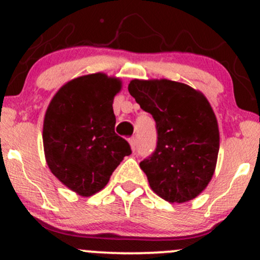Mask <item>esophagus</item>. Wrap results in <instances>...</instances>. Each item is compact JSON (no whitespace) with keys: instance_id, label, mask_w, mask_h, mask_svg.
Wrapping results in <instances>:
<instances>
[{"instance_id":"34e87169","label":"esophagus","mask_w":260,"mask_h":260,"mask_svg":"<svg viewBox=\"0 0 260 260\" xmlns=\"http://www.w3.org/2000/svg\"><path fill=\"white\" fill-rule=\"evenodd\" d=\"M129 145H131V149H132V151H136V148H137L136 137H132V138L129 139Z\"/></svg>"}]
</instances>
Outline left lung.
<instances>
[{"label": "left lung", "mask_w": 260, "mask_h": 260, "mask_svg": "<svg viewBox=\"0 0 260 260\" xmlns=\"http://www.w3.org/2000/svg\"><path fill=\"white\" fill-rule=\"evenodd\" d=\"M128 91L156 122V149L139 164L150 188L170 203L194 199L216 168L220 133L213 107L202 91L169 79H133Z\"/></svg>", "instance_id": "8db88e82"}]
</instances>
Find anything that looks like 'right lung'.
I'll use <instances>...</instances> for the list:
<instances>
[{
	"mask_svg": "<svg viewBox=\"0 0 260 260\" xmlns=\"http://www.w3.org/2000/svg\"><path fill=\"white\" fill-rule=\"evenodd\" d=\"M122 80L92 73L66 83L53 95L44 117L46 164L55 177L82 197L106 186L131 151L115 133L112 104Z\"/></svg>",
	"mask_w": 260,
	"mask_h": 260,
	"instance_id": "1",
	"label": "right lung"
}]
</instances>
